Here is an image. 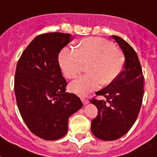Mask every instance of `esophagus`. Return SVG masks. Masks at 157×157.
Returning <instances> with one entry per match:
<instances>
[{"label":"esophagus","instance_id":"34e87169","mask_svg":"<svg viewBox=\"0 0 157 157\" xmlns=\"http://www.w3.org/2000/svg\"><path fill=\"white\" fill-rule=\"evenodd\" d=\"M81 101H82V102L84 105H87L88 103H89V100L86 98H81Z\"/></svg>","mask_w":157,"mask_h":157}]
</instances>
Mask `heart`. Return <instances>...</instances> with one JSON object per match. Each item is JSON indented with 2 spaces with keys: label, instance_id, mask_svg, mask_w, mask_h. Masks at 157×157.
I'll use <instances>...</instances> for the list:
<instances>
[{
  "label": "heart",
  "instance_id": "b5f03b06",
  "mask_svg": "<svg viewBox=\"0 0 157 157\" xmlns=\"http://www.w3.org/2000/svg\"><path fill=\"white\" fill-rule=\"evenodd\" d=\"M59 62L67 78L76 77L82 71L85 63H89V72L70 84V90L73 93L85 96L98 90L101 84H111L122 72L124 58L110 42L100 38H89L80 43L79 49L63 48L59 56Z\"/></svg>",
  "mask_w": 157,
  "mask_h": 157
}]
</instances>
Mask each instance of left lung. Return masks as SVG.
<instances>
[{
  "label": "left lung",
  "mask_w": 157,
  "mask_h": 157,
  "mask_svg": "<svg viewBox=\"0 0 157 157\" xmlns=\"http://www.w3.org/2000/svg\"><path fill=\"white\" fill-rule=\"evenodd\" d=\"M112 38L124 55L123 71L111 84L96 93L106 101L90 100L98 110L91 122V132L105 141L118 140L129 132L138 117L144 93V78L136 52L120 37L112 35Z\"/></svg>",
  "instance_id": "obj_1"
}]
</instances>
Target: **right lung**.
I'll list each match as a JSON object with an SVG mask.
<instances>
[{"instance_id": "obj_1", "label": "right lung", "mask_w": 157, "mask_h": 157, "mask_svg": "<svg viewBox=\"0 0 157 157\" xmlns=\"http://www.w3.org/2000/svg\"><path fill=\"white\" fill-rule=\"evenodd\" d=\"M72 35L48 33L35 37L19 59L14 78L17 104L30 131L46 140L67 132L68 118L82 107L78 97L66 91L58 56Z\"/></svg>"}]
</instances>
